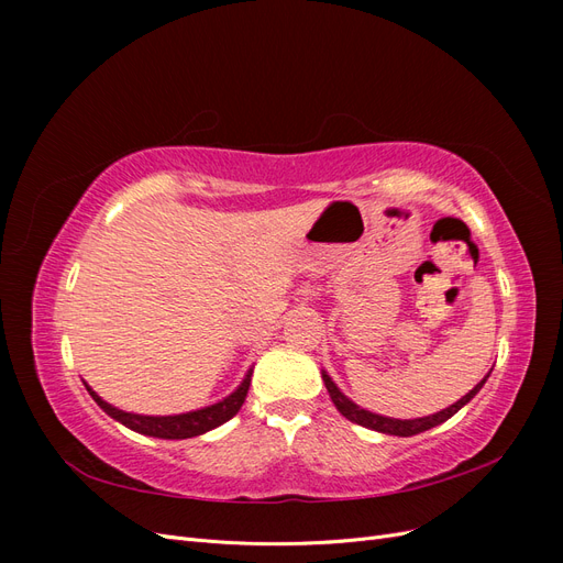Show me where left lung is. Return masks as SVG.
<instances>
[{"label": "left lung", "instance_id": "left-lung-1", "mask_svg": "<svg viewBox=\"0 0 563 563\" xmlns=\"http://www.w3.org/2000/svg\"><path fill=\"white\" fill-rule=\"evenodd\" d=\"M493 371V368H490ZM490 371L486 373V376L482 378V383H476L467 395L463 399H457L455 404H451L449 408H444V411L439 413H432V416H424V418H411V420H399V418H387V416H380V413H371L366 411V408H362L360 404H354L352 399H347L343 391H340V387L333 383V378L329 376L327 371H321V378H323V385H327L329 395L335 404V408L340 413H343L347 420L362 424V428H368V430H376V432H383V434H391V437H413V434H420L424 430H432L437 428V424L446 422L449 418H453L460 408H463L465 404H470L476 391H479L484 387V383L488 380Z\"/></svg>", "mask_w": 563, "mask_h": 563}]
</instances>
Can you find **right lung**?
Instances as JSON below:
<instances>
[{
    "instance_id": "1",
    "label": "right lung",
    "mask_w": 563,
    "mask_h": 563,
    "mask_svg": "<svg viewBox=\"0 0 563 563\" xmlns=\"http://www.w3.org/2000/svg\"><path fill=\"white\" fill-rule=\"evenodd\" d=\"M251 373H253V368L246 371V376L240 383V387L230 391L225 399H220L211 406L197 408V411H190V413H178V416L129 413V411H122V408L108 404L106 399H100L87 383H84V385H87L93 401L100 408H103V411L110 418H114L117 422H122L124 428L139 432V434H145V437H157V439H190V437H199L203 432H211V430L220 428V424L228 422L230 418L240 413V408L246 399L249 385H251Z\"/></svg>"
}]
</instances>
